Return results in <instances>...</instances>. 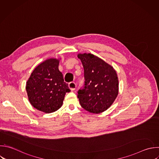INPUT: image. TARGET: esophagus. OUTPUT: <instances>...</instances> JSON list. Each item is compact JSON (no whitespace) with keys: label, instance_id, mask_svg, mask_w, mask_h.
<instances>
[{"label":"esophagus","instance_id":"34e87169","mask_svg":"<svg viewBox=\"0 0 159 159\" xmlns=\"http://www.w3.org/2000/svg\"><path fill=\"white\" fill-rule=\"evenodd\" d=\"M68 86H69L70 89L71 91H73V90L75 89V88H76V83H75V82H70V83H69V84H68Z\"/></svg>","mask_w":159,"mask_h":159}]
</instances>
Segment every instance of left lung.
<instances>
[{"label":"left lung","mask_w":159,"mask_h":159,"mask_svg":"<svg viewBox=\"0 0 159 159\" xmlns=\"http://www.w3.org/2000/svg\"><path fill=\"white\" fill-rule=\"evenodd\" d=\"M84 68V86L78 91L80 105L94 114L107 109L116 99L119 81L114 68L90 53L79 54Z\"/></svg>","instance_id":"8db88e82"}]
</instances>
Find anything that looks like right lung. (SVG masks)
I'll return each mask as SVG.
<instances>
[{
	"instance_id": "1",
	"label": "right lung",
	"mask_w": 159,
	"mask_h": 159,
	"mask_svg": "<svg viewBox=\"0 0 159 159\" xmlns=\"http://www.w3.org/2000/svg\"><path fill=\"white\" fill-rule=\"evenodd\" d=\"M58 65L57 59L46 60L35 68L27 82L26 91L30 104L46 113L60 109L66 93L70 91Z\"/></svg>"
}]
</instances>
